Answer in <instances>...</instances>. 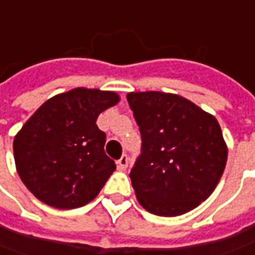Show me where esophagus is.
I'll use <instances>...</instances> for the list:
<instances>
[{"instance_id": "1", "label": "esophagus", "mask_w": 255, "mask_h": 255, "mask_svg": "<svg viewBox=\"0 0 255 255\" xmlns=\"http://www.w3.org/2000/svg\"><path fill=\"white\" fill-rule=\"evenodd\" d=\"M117 167H118V170L120 171H124L126 168L128 167V157L127 155H123L120 160L117 161Z\"/></svg>"}]
</instances>
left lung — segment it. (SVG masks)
I'll return each instance as SVG.
<instances>
[{
  "instance_id": "8db88e82",
  "label": "left lung",
  "mask_w": 255,
  "mask_h": 255,
  "mask_svg": "<svg viewBox=\"0 0 255 255\" xmlns=\"http://www.w3.org/2000/svg\"><path fill=\"white\" fill-rule=\"evenodd\" d=\"M141 132V154L129 178L138 203L162 217L185 214L205 201L220 181L227 145L216 117L187 98L129 93Z\"/></svg>"
}]
</instances>
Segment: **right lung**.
<instances>
[{"instance_id": "right-lung-1", "label": "right lung", "mask_w": 255, "mask_h": 255, "mask_svg": "<svg viewBox=\"0 0 255 255\" xmlns=\"http://www.w3.org/2000/svg\"><path fill=\"white\" fill-rule=\"evenodd\" d=\"M120 97L74 88L45 101L14 138L19 178L39 201L60 210L93 201L116 171L95 121Z\"/></svg>"}]
</instances>
